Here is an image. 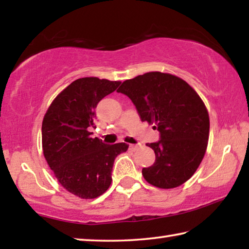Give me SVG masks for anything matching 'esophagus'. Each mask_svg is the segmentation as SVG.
I'll return each mask as SVG.
<instances>
[{
	"label": "esophagus",
	"instance_id": "34e87169",
	"mask_svg": "<svg viewBox=\"0 0 249 249\" xmlns=\"http://www.w3.org/2000/svg\"><path fill=\"white\" fill-rule=\"evenodd\" d=\"M139 147H140V144H131V145H129V150L136 151Z\"/></svg>",
	"mask_w": 249,
	"mask_h": 249
}]
</instances>
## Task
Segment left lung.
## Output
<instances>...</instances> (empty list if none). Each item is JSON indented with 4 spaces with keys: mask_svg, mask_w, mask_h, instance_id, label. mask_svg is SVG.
<instances>
[{
    "mask_svg": "<svg viewBox=\"0 0 249 249\" xmlns=\"http://www.w3.org/2000/svg\"><path fill=\"white\" fill-rule=\"evenodd\" d=\"M131 99L142 122L154 124L160 140L153 148L155 162L143 168L148 183L158 188L179 187L194 176L206 153L209 115L205 104L181 78L159 71L125 80L117 89Z\"/></svg>",
    "mask_w": 249,
    "mask_h": 249,
    "instance_id": "8db88e82",
    "label": "left lung"
}]
</instances>
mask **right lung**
Segmentation results:
<instances>
[{"mask_svg":"<svg viewBox=\"0 0 249 249\" xmlns=\"http://www.w3.org/2000/svg\"><path fill=\"white\" fill-rule=\"evenodd\" d=\"M121 81L85 77L72 81L48 108L42 122L43 155L66 190L83 199L102 196L112 183L114 161L126 143L108 145L92 139L95 108Z\"/></svg>","mask_w":249,"mask_h":249,"instance_id":"right-lung-1","label":"right lung"}]
</instances>
